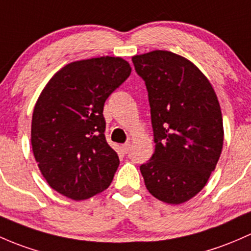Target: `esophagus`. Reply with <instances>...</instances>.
<instances>
[{
  "instance_id": "esophagus-1",
  "label": "esophagus",
  "mask_w": 251,
  "mask_h": 251,
  "mask_svg": "<svg viewBox=\"0 0 251 251\" xmlns=\"http://www.w3.org/2000/svg\"><path fill=\"white\" fill-rule=\"evenodd\" d=\"M122 151L125 152V153H128V152L130 151V144L126 143L125 145H122Z\"/></svg>"
}]
</instances>
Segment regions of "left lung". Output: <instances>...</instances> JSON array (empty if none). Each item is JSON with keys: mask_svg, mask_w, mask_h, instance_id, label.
Segmentation results:
<instances>
[{"mask_svg": "<svg viewBox=\"0 0 251 251\" xmlns=\"http://www.w3.org/2000/svg\"><path fill=\"white\" fill-rule=\"evenodd\" d=\"M131 60L149 92L156 144L140 167L145 185L162 202L185 203L202 191L220 158L218 97L203 72L181 55L152 50Z\"/></svg>", "mask_w": 251, "mask_h": 251, "instance_id": "left-lung-1", "label": "left lung"}]
</instances>
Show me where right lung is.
<instances>
[{
  "mask_svg": "<svg viewBox=\"0 0 251 251\" xmlns=\"http://www.w3.org/2000/svg\"><path fill=\"white\" fill-rule=\"evenodd\" d=\"M120 56L70 63L49 79L31 122L32 152L53 190L83 201L110 186L120 158L105 139L104 104L129 77Z\"/></svg>",
  "mask_w": 251,
  "mask_h": 251,
  "instance_id": "add662e5",
  "label": "right lung"
}]
</instances>
